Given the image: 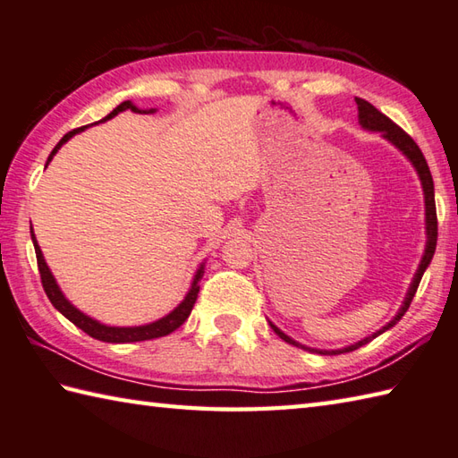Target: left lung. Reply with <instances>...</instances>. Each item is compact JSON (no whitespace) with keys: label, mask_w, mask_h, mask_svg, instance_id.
<instances>
[{"label":"left lung","mask_w":458,"mask_h":458,"mask_svg":"<svg viewBox=\"0 0 458 458\" xmlns=\"http://www.w3.org/2000/svg\"><path fill=\"white\" fill-rule=\"evenodd\" d=\"M356 106H359V123L362 126V130H367V131H380V136L385 138L388 144H393V146L398 149V152H401V154L406 157V160H409V162L412 164L414 172H417V176H419V180H420V186H422V194H425V232H427V244H425V252H422V258H420V262H419V268H417V272H414V278H412V282H411V286H409V290H406V296H404V301H403V304H401V309H398V312L393 316V320H388V322L385 324V327L378 328L377 332H372L370 336L359 340V343L348 344V346H344V348H338V351H322V348H310V346H306V344L296 343L294 338H290L288 335H284V332H282V330L276 327V324L268 320L272 330L276 332V335H278L282 340H286L288 344H294V346H298V348H304V351L318 352V354L352 352V351H356V348L369 344L372 338L380 336L382 332H386V330L393 328L394 324L403 318L404 312L409 310L412 298H414V294H417V288H419V284H420L422 274H425V270L428 268L432 256H435V250H437V234H438L437 230H438V228H437L435 184H432V176H430V170H428V164H427V160H425V156H422L420 148H419L417 144H414V140H412L409 134H406L404 130L398 128L393 120L386 118V115L382 114V112H378L377 107H374L372 104L367 102V99L356 98Z\"/></svg>","instance_id":"1"}]
</instances>
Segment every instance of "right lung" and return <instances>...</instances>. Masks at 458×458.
Returning a JSON list of instances; mask_svg holds the SVG:
<instances>
[{
	"mask_svg": "<svg viewBox=\"0 0 458 458\" xmlns=\"http://www.w3.org/2000/svg\"><path fill=\"white\" fill-rule=\"evenodd\" d=\"M126 110H131L136 114H154L156 107H149V110H142V107H138L136 104H131L130 99L128 102H122L118 107H115L114 112H110L106 115L104 120L99 122H107L112 120L114 115H118L120 112H126ZM98 123V122H96ZM94 126V123H91ZM86 128L89 126H84V128H78L73 131H68L60 142H57V146L52 149V154H49L47 162H46V168L47 164L54 160V156L57 154V149H60L65 142H68L70 138H73L76 134H80V131H84ZM30 232H31V242H33V248H36V258H38V268H39V276H41V284H44V290L46 294L49 298V302H52L55 306V310H60L65 318H68L70 322L76 324L78 328H81L86 332V335H89L91 338L96 340H102V343H114V344H123V343H140V340H152V338H160V336H165L170 335V332H174L176 328H180L182 324L186 322V318L190 316V312H192L194 309V302L198 298V293H200V280L204 276V266L206 262H202L200 266H198V270L194 272V278H192V284H190V290L184 296V301H182L176 309L170 310L165 316H162V318H157L154 322H148V324H140V327H110V324H104L99 322L96 318H91V316H88L86 312H81L80 309H76L68 298H65V294L62 293L60 284H57L52 270H49V266L46 262L44 254H41V248L38 244L36 240V234H33V228L30 226Z\"/></svg>",
	"mask_w": 458,
	"mask_h": 458,
	"instance_id": "1",
	"label": "right lung"
}]
</instances>
